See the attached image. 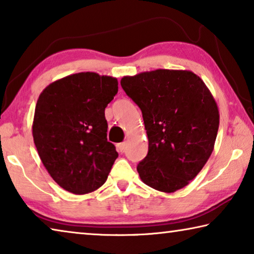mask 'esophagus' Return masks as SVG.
Instances as JSON below:
<instances>
[{
    "mask_svg": "<svg viewBox=\"0 0 254 254\" xmlns=\"http://www.w3.org/2000/svg\"><path fill=\"white\" fill-rule=\"evenodd\" d=\"M127 149V142H121L118 144V150L120 152H124Z\"/></svg>",
    "mask_w": 254,
    "mask_h": 254,
    "instance_id": "1",
    "label": "esophagus"
}]
</instances>
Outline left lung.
<instances>
[{
    "label": "left lung",
    "instance_id": "8db88e82",
    "mask_svg": "<svg viewBox=\"0 0 254 254\" xmlns=\"http://www.w3.org/2000/svg\"><path fill=\"white\" fill-rule=\"evenodd\" d=\"M121 86L140 107L149 140L136 167L142 182L174 192L187 186L213 152L220 114L204 81L188 70L126 76Z\"/></svg>",
    "mask_w": 254,
    "mask_h": 254
}]
</instances>
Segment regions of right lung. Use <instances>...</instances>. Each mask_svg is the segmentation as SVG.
Instances as JSON below:
<instances>
[{"instance_id": "add662e5", "label": "right lung", "mask_w": 254, "mask_h": 254, "mask_svg": "<svg viewBox=\"0 0 254 254\" xmlns=\"http://www.w3.org/2000/svg\"><path fill=\"white\" fill-rule=\"evenodd\" d=\"M118 79L78 72L54 81L38 98L33 141L42 163L60 187L76 195L96 190L118 158L107 141L105 107Z\"/></svg>"}]
</instances>
